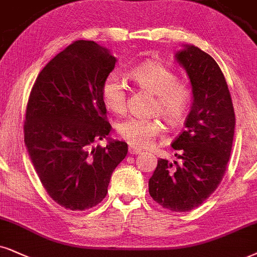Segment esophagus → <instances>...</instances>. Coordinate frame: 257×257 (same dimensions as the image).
Masks as SVG:
<instances>
[{
  "mask_svg": "<svg viewBox=\"0 0 257 257\" xmlns=\"http://www.w3.org/2000/svg\"><path fill=\"white\" fill-rule=\"evenodd\" d=\"M129 153L131 154H140V153H142V151L138 147H135V146H129Z\"/></svg>",
  "mask_w": 257,
  "mask_h": 257,
  "instance_id": "esophagus-1",
  "label": "esophagus"
}]
</instances>
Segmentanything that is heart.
Returning a JSON list of instances; mask_svg holds the SVG:
<instances>
[{
  "label": "heart",
  "instance_id": "heart-1",
  "mask_svg": "<svg viewBox=\"0 0 257 257\" xmlns=\"http://www.w3.org/2000/svg\"><path fill=\"white\" fill-rule=\"evenodd\" d=\"M129 76L142 89L155 95L153 111L159 112L172 126H178L186 118L192 100V92L179 77L159 60H148L133 67ZM102 99L113 112L122 113L126 109V86L122 78L110 73L102 84ZM117 133L122 139L136 147H148L162 135L164 125L159 118L131 116L118 123Z\"/></svg>",
  "mask_w": 257,
  "mask_h": 257
}]
</instances>
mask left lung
I'll return each instance as SVG.
<instances>
[{
    "instance_id": "8db88e82",
    "label": "left lung",
    "mask_w": 257,
    "mask_h": 257,
    "mask_svg": "<svg viewBox=\"0 0 257 257\" xmlns=\"http://www.w3.org/2000/svg\"><path fill=\"white\" fill-rule=\"evenodd\" d=\"M192 87L185 131L172 148L179 161L159 159L149 194L175 212L196 209L215 192L226 171L235 133V111L228 84L215 59L193 45L174 54Z\"/></svg>"
}]
</instances>
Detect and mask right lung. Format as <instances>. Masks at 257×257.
<instances>
[{"instance_id": "1", "label": "right lung", "mask_w": 257, "mask_h": 257, "mask_svg": "<svg viewBox=\"0 0 257 257\" xmlns=\"http://www.w3.org/2000/svg\"><path fill=\"white\" fill-rule=\"evenodd\" d=\"M117 59L95 41L78 40L35 80L25 122V144L39 179L65 209L84 211L104 199L128 145L108 138L102 84ZM106 138L105 148L93 146Z\"/></svg>"}]
</instances>
